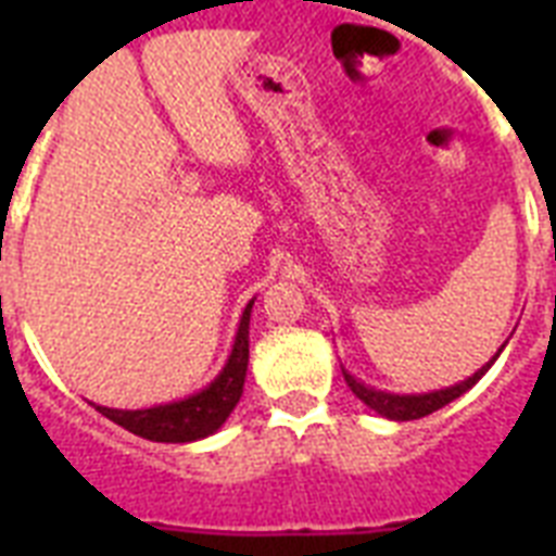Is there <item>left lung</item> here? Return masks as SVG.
Instances as JSON below:
<instances>
[{
	"mask_svg": "<svg viewBox=\"0 0 556 556\" xmlns=\"http://www.w3.org/2000/svg\"><path fill=\"white\" fill-rule=\"evenodd\" d=\"M493 364V361H491ZM491 364L482 366V369L476 371L473 378L462 380V383H456V387L450 389H439V392H430V395H389V392H375V389L364 387V383H357L349 371H343V378H346V383L352 387V392H355L361 401H364L369 409H375V413L387 415V418H392V421H415V418H424V415L435 413V409H441V406H447L450 401H456L462 392H467V389L473 387L476 380L482 378L484 371L491 369Z\"/></svg>",
	"mask_w": 556,
	"mask_h": 556,
	"instance_id": "1",
	"label": "left lung"
}]
</instances>
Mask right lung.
<instances>
[{
    "label": "right lung",
    "mask_w": 556,
    "mask_h": 556,
    "mask_svg": "<svg viewBox=\"0 0 556 556\" xmlns=\"http://www.w3.org/2000/svg\"><path fill=\"white\" fill-rule=\"evenodd\" d=\"M251 308L253 303H248L239 331H236L233 352L227 357V366L207 389H201L199 395L176 401V404L152 406V409H109V406H98V413H103L109 421L121 424L124 430L135 432L141 439L169 441V444L204 439L210 432H216L227 421V415L233 413L239 397H242L244 371H248Z\"/></svg>",
    "instance_id": "1"
}]
</instances>
